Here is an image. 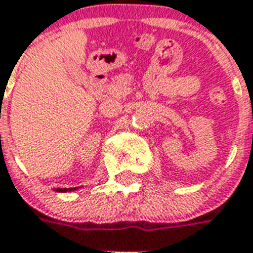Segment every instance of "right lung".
Wrapping results in <instances>:
<instances>
[{
	"instance_id": "1",
	"label": "right lung",
	"mask_w": 253,
	"mask_h": 253,
	"mask_svg": "<svg viewBox=\"0 0 253 253\" xmlns=\"http://www.w3.org/2000/svg\"><path fill=\"white\" fill-rule=\"evenodd\" d=\"M55 190H56V192H71V190H75V188L74 189H72V188H71V189H55Z\"/></svg>"
}]
</instances>
